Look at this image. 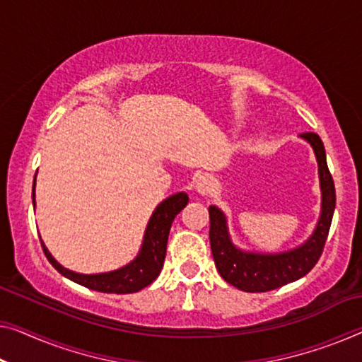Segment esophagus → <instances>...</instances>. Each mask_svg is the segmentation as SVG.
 <instances>
[{
	"label": "esophagus",
	"instance_id": "1",
	"mask_svg": "<svg viewBox=\"0 0 362 362\" xmlns=\"http://www.w3.org/2000/svg\"><path fill=\"white\" fill-rule=\"evenodd\" d=\"M195 187H197V192L199 193V195H208V193L211 192V188H213L211 177H209V175L198 177Z\"/></svg>",
	"mask_w": 362,
	"mask_h": 362
}]
</instances>
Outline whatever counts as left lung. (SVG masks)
Returning a JSON list of instances; mask_svg holds the SVG:
<instances>
[{"label":"left lung","mask_w":362,"mask_h":362,"mask_svg":"<svg viewBox=\"0 0 362 362\" xmlns=\"http://www.w3.org/2000/svg\"><path fill=\"white\" fill-rule=\"evenodd\" d=\"M300 138L305 139L315 153L322 192L319 223L304 244L279 253L244 252L230 239L226 214L218 206H209V244L216 268L224 281L245 293H267L298 281L315 267L325 247L337 204L335 183L328 170L325 148L319 134L302 133Z\"/></svg>","instance_id":"1"}]
</instances>
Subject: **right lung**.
Returning <instances> with one entry per match:
<instances>
[{
  "label": "right lung",
  "mask_w": 362,
  "mask_h": 362,
  "mask_svg": "<svg viewBox=\"0 0 362 362\" xmlns=\"http://www.w3.org/2000/svg\"><path fill=\"white\" fill-rule=\"evenodd\" d=\"M32 203L35 206V180L32 187ZM188 203L187 193H175L169 198H165L163 203L158 204L151 216L149 223L144 230L143 244L139 249L136 258L129 262L128 265L113 269L109 273H97V274H83L71 272V269L62 267L52 253L42 242V249L48 262L52 263L53 268L63 276H66L71 281L78 283L84 288L99 291V293H113V294H129L138 293L143 288H146L156 278L159 276L160 269L164 265L165 250H167V239H169L170 226L174 223L175 216L179 214Z\"/></svg>",
  "instance_id": "obj_1"
}]
</instances>
